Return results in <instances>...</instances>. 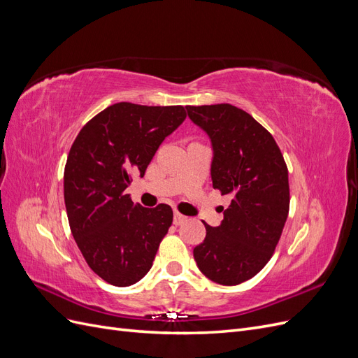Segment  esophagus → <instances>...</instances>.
<instances>
[{
    "mask_svg": "<svg viewBox=\"0 0 358 358\" xmlns=\"http://www.w3.org/2000/svg\"><path fill=\"white\" fill-rule=\"evenodd\" d=\"M188 218L185 215H182L179 210H175V213H173V222H175L176 225H180V224H183L185 222Z\"/></svg>",
    "mask_w": 358,
    "mask_h": 358,
    "instance_id": "obj_1",
    "label": "esophagus"
}]
</instances>
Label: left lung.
I'll list each match as a JSON object with an SVG mask.
<instances>
[{
	"label": "left lung",
	"mask_w": 358,
	"mask_h": 358,
	"mask_svg": "<svg viewBox=\"0 0 358 358\" xmlns=\"http://www.w3.org/2000/svg\"><path fill=\"white\" fill-rule=\"evenodd\" d=\"M194 124L213 146L212 182L233 200L220 227L204 222V241L194 248L201 273L221 285L254 278L270 258L289 210L288 169L273 136L231 104L187 106Z\"/></svg>",
	"instance_id": "left-lung-1"
}]
</instances>
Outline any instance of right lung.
<instances>
[{
	"mask_svg": "<svg viewBox=\"0 0 358 358\" xmlns=\"http://www.w3.org/2000/svg\"><path fill=\"white\" fill-rule=\"evenodd\" d=\"M185 117L183 106L116 103L86 122L71 145L64 169L70 230L92 272L115 287L149 272L173 222L169 204L143 208L125 189Z\"/></svg>",
	"mask_w": 358,
	"mask_h": 358,
	"instance_id": "right-lung-1",
	"label": "right lung"
}]
</instances>
